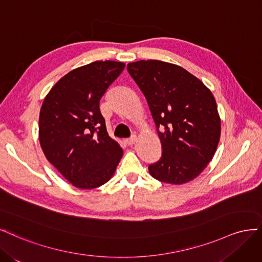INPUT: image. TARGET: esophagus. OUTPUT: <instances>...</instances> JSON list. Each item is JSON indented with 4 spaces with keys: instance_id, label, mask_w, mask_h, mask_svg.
Instances as JSON below:
<instances>
[{
    "instance_id": "obj_1",
    "label": "esophagus",
    "mask_w": 262,
    "mask_h": 262,
    "mask_svg": "<svg viewBox=\"0 0 262 262\" xmlns=\"http://www.w3.org/2000/svg\"><path fill=\"white\" fill-rule=\"evenodd\" d=\"M136 136H132L130 138H128V139H125V143L127 146H133L134 143H135V141H136Z\"/></svg>"
}]
</instances>
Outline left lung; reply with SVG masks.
I'll return each mask as SVG.
<instances>
[{"instance_id":"left-lung-1","label":"left lung","mask_w":262,"mask_h":262,"mask_svg":"<svg viewBox=\"0 0 262 262\" xmlns=\"http://www.w3.org/2000/svg\"><path fill=\"white\" fill-rule=\"evenodd\" d=\"M145 96L162 146L149 165L156 180L173 185L192 181L212 160L221 135L215 99L196 76L157 60L127 64Z\"/></svg>"}]
</instances>
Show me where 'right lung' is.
I'll list each match as a JSON object with an SVG mask.
<instances>
[{"mask_svg":"<svg viewBox=\"0 0 262 262\" xmlns=\"http://www.w3.org/2000/svg\"><path fill=\"white\" fill-rule=\"evenodd\" d=\"M125 64L96 61L66 74L50 90L39 116L48 161L75 187L97 188L113 176L123 156L108 136L100 100Z\"/></svg>","mask_w":262,"mask_h":262,"instance_id":"1","label":"right lung"}]
</instances>
